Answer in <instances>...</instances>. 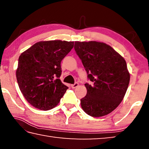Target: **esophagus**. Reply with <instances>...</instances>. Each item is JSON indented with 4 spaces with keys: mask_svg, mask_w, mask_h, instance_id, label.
Returning <instances> with one entry per match:
<instances>
[{
    "mask_svg": "<svg viewBox=\"0 0 149 149\" xmlns=\"http://www.w3.org/2000/svg\"><path fill=\"white\" fill-rule=\"evenodd\" d=\"M78 85H79V84L76 82V83H75L74 84L71 85V87L72 88V89H75V88H76L78 86Z\"/></svg>",
    "mask_w": 149,
    "mask_h": 149,
    "instance_id": "esophagus-1",
    "label": "esophagus"
}]
</instances>
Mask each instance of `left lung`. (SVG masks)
Instances as JSON below:
<instances>
[{
  "label": "left lung",
  "mask_w": 149,
  "mask_h": 149,
  "mask_svg": "<svg viewBox=\"0 0 149 149\" xmlns=\"http://www.w3.org/2000/svg\"><path fill=\"white\" fill-rule=\"evenodd\" d=\"M74 49L82 62L87 78V93L81 99L84 112L93 117L112 112L124 97L130 75L124 58L104 42H75Z\"/></svg>",
  "instance_id": "8db88e82"
}]
</instances>
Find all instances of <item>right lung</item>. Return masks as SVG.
I'll return each instance as SVG.
<instances>
[{
    "label": "right lung",
    "instance_id": "1",
    "mask_svg": "<svg viewBox=\"0 0 149 149\" xmlns=\"http://www.w3.org/2000/svg\"><path fill=\"white\" fill-rule=\"evenodd\" d=\"M74 42L60 40L38 42L19 56L17 84L33 107L41 110L52 109L68 89L60 79V64L74 47Z\"/></svg>",
    "mask_w": 149,
    "mask_h": 149
}]
</instances>
